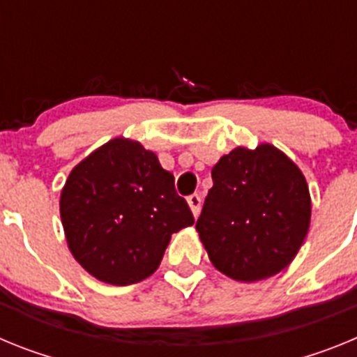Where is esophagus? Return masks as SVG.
<instances>
[{
	"mask_svg": "<svg viewBox=\"0 0 357 357\" xmlns=\"http://www.w3.org/2000/svg\"><path fill=\"white\" fill-rule=\"evenodd\" d=\"M188 204L189 207H191V211H193L195 216H198L200 214V209H202V197L200 195H191V197H188Z\"/></svg>",
	"mask_w": 357,
	"mask_h": 357,
	"instance_id": "esophagus-1",
	"label": "esophagus"
}]
</instances>
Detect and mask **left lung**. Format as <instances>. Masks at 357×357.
Returning a JSON list of instances; mask_svg holds the SVG:
<instances>
[{"label": "left lung", "instance_id": "obj_1", "mask_svg": "<svg viewBox=\"0 0 357 357\" xmlns=\"http://www.w3.org/2000/svg\"><path fill=\"white\" fill-rule=\"evenodd\" d=\"M197 230L209 259L243 282L284 270L296 255L311 220L304 175L272 144L236 148L211 172Z\"/></svg>", "mask_w": 357, "mask_h": 357}]
</instances>
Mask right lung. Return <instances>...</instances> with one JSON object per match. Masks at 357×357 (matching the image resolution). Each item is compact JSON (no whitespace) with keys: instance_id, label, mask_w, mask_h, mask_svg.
Returning <instances> with one entry per match:
<instances>
[{"instance_id":"1","label":"right lung","mask_w":357,"mask_h":357,"mask_svg":"<svg viewBox=\"0 0 357 357\" xmlns=\"http://www.w3.org/2000/svg\"><path fill=\"white\" fill-rule=\"evenodd\" d=\"M69 250L98 280L135 284L159 268L173 232L193 225L175 176L137 141L114 139L69 173L61 195Z\"/></svg>"}]
</instances>
